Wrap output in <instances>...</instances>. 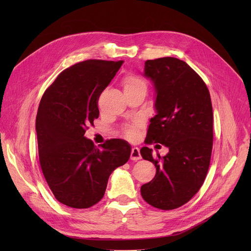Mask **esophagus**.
Listing matches in <instances>:
<instances>
[{
	"mask_svg": "<svg viewBox=\"0 0 251 251\" xmlns=\"http://www.w3.org/2000/svg\"><path fill=\"white\" fill-rule=\"evenodd\" d=\"M131 159L134 161H137L139 159H141V155H140V151L138 148L134 147L131 151Z\"/></svg>",
	"mask_w": 251,
	"mask_h": 251,
	"instance_id": "34e87169",
	"label": "esophagus"
}]
</instances>
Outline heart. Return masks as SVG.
Wrapping results in <instances>:
<instances>
[{
  "instance_id": "obj_1",
  "label": "heart",
  "mask_w": 251,
  "mask_h": 251,
  "mask_svg": "<svg viewBox=\"0 0 251 251\" xmlns=\"http://www.w3.org/2000/svg\"><path fill=\"white\" fill-rule=\"evenodd\" d=\"M139 86H146V83L142 79H140L137 76H134V75H128L124 80V89H131ZM141 126V121L140 120H135L133 124L128 125L125 128V135L127 138L134 139L137 137L138 135V128Z\"/></svg>"
}]
</instances>
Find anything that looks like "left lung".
I'll use <instances>...</instances> for the list:
<instances>
[{
  "mask_svg": "<svg viewBox=\"0 0 251 251\" xmlns=\"http://www.w3.org/2000/svg\"><path fill=\"white\" fill-rule=\"evenodd\" d=\"M143 76L154 89L156 115L151 118L147 143L169 149L164 157L143 147L144 160L155 164L156 175L141 186L144 201L159 209L178 208L202 186L212 149V105L202 78L183 60L161 57L147 60Z\"/></svg>",
  "mask_w": 251,
  "mask_h": 251,
  "instance_id": "obj_1",
  "label": "left lung"
}]
</instances>
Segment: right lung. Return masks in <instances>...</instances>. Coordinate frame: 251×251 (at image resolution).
I'll use <instances>...</instances> for the list:
<instances>
[{
    "mask_svg": "<svg viewBox=\"0 0 251 251\" xmlns=\"http://www.w3.org/2000/svg\"><path fill=\"white\" fill-rule=\"evenodd\" d=\"M123 60L89 59L67 68L45 91L35 130L41 168L55 199L72 208L100 202L110 175L127 162L130 143L111 139L98 149L85 133L100 116L98 98Z\"/></svg>",
    "mask_w": 251,
    "mask_h": 251,
    "instance_id": "obj_1",
    "label": "right lung"
}]
</instances>
